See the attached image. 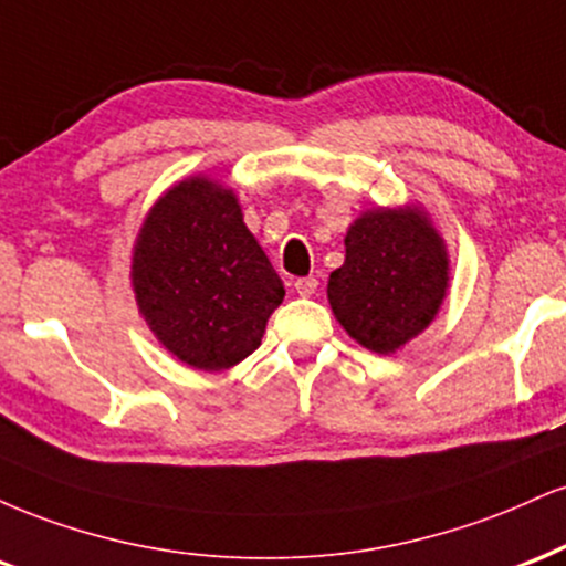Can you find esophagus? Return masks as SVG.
I'll return each instance as SVG.
<instances>
[{"label": "esophagus", "instance_id": "34e87169", "mask_svg": "<svg viewBox=\"0 0 566 566\" xmlns=\"http://www.w3.org/2000/svg\"><path fill=\"white\" fill-rule=\"evenodd\" d=\"M294 285H296L298 296L310 298V296H315V291H317V277H312V275L310 277H298Z\"/></svg>", "mask_w": 566, "mask_h": 566}]
</instances>
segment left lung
<instances>
[{
	"instance_id": "obj_1",
	"label": "left lung",
	"mask_w": 566,
	"mask_h": 566,
	"mask_svg": "<svg viewBox=\"0 0 566 566\" xmlns=\"http://www.w3.org/2000/svg\"><path fill=\"white\" fill-rule=\"evenodd\" d=\"M344 249L328 302L357 344L391 355L429 328L448 294L450 259L421 206L365 211L349 224Z\"/></svg>"
}]
</instances>
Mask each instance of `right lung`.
Returning a JSON list of instances; mask_svg holds the SVG:
<instances>
[{"mask_svg": "<svg viewBox=\"0 0 566 566\" xmlns=\"http://www.w3.org/2000/svg\"><path fill=\"white\" fill-rule=\"evenodd\" d=\"M139 315L179 363L228 370L262 344L285 289L230 188L188 177L153 203L132 251Z\"/></svg>", "mask_w": 566, "mask_h": 566, "instance_id": "right-lung-1", "label": "right lung"}]
</instances>
